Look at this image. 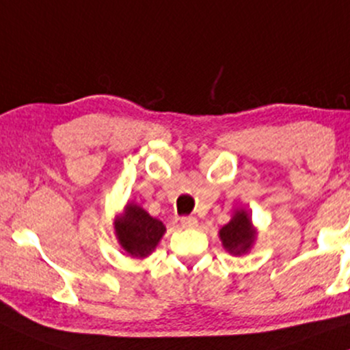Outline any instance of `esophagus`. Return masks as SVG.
<instances>
[{"instance_id": "esophagus-1", "label": "esophagus", "mask_w": 350, "mask_h": 350, "mask_svg": "<svg viewBox=\"0 0 350 350\" xmlns=\"http://www.w3.org/2000/svg\"><path fill=\"white\" fill-rule=\"evenodd\" d=\"M197 225H199V220H197L196 217H184V218H180V226H183V228L192 230V228H196Z\"/></svg>"}]
</instances>
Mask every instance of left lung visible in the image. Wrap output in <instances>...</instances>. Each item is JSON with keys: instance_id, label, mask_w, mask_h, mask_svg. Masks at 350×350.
<instances>
[{"instance_id": "obj_1", "label": "left lung", "mask_w": 350, "mask_h": 350, "mask_svg": "<svg viewBox=\"0 0 350 350\" xmlns=\"http://www.w3.org/2000/svg\"><path fill=\"white\" fill-rule=\"evenodd\" d=\"M218 237L226 252L231 256H243L251 251L252 244L258 239V228L252 225L250 212L238 208L233 212L231 220L218 231Z\"/></svg>"}]
</instances>
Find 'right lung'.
Instances as JSON below:
<instances>
[{
	"label": "right lung",
	"instance_id": "right-lung-1",
	"mask_svg": "<svg viewBox=\"0 0 350 350\" xmlns=\"http://www.w3.org/2000/svg\"><path fill=\"white\" fill-rule=\"evenodd\" d=\"M112 225L119 246L137 259L148 258L166 233L163 221L133 202H127L124 210L113 218Z\"/></svg>",
	"mask_w": 350,
	"mask_h": 350
}]
</instances>
